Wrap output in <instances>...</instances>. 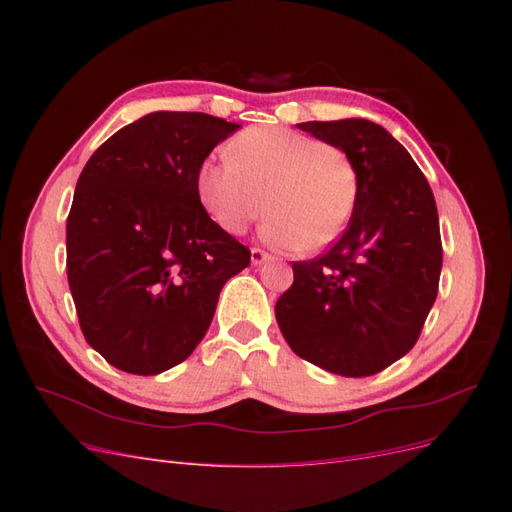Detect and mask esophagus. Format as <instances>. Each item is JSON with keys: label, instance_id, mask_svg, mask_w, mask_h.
Returning <instances> with one entry per match:
<instances>
[{"label": "esophagus", "instance_id": "obj_1", "mask_svg": "<svg viewBox=\"0 0 512 512\" xmlns=\"http://www.w3.org/2000/svg\"><path fill=\"white\" fill-rule=\"evenodd\" d=\"M250 258H252V265H265L267 260H271V254H267L265 250H258V247H252Z\"/></svg>", "mask_w": 512, "mask_h": 512}]
</instances>
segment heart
<instances>
[{"mask_svg": "<svg viewBox=\"0 0 512 512\" xmlns=\"http://www.w3.org/2000/svg\"><path fill=\"white\" fill-rule=\"evenodd\" d=\"M230 160H205L196 194L213 222L243 235L271 209L260 235L280 250H322L346 230L359 179L342 149L288 128H247L228 145Z\"/></svg>", "mask_w": 512, "mask_h": 512, "instance_id": "1", "label": "heart"}]
</instances>
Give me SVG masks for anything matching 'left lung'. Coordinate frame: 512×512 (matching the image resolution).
<instances>
[{
  "label": "left lung",
  "mask_w": 512,
  "mask_h": 512,
  "mask_svg": "<svg viewBox=\"0 0 512 512\" xmlns=\"http://www.w3.org/2000/svg\"><path fill=\"white\" fill-rule=\"evenodd\" d=\"M299 130L346 153L359 196L329 252L292 262L275 318L301 359L337 376H374L412 350L438 297L436 200L406 147L378 123L305 121Z\"/></svg>",
  "instance_id": "left-lung-1"
}]
</instances>
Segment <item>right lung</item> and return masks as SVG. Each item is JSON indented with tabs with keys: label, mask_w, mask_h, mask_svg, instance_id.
Returning <instances> with one entry per match:
<instances>
[{
	"label": "right lung",
	"mask_w": 512,
	"mask_h": 512,
	"mask_svg": "<svg viewBox=\"0 0 512 512\" xmlns=\"http://www.w3.org/2000/svg\"><path fill=\"white\" fill-rule=\"evenodd\" d=\"M239 128L205 113H149L100 145L76 181L68 284L87 344L113 367L153 376L188 359L222 286L250 265L196 194L198 166Z\"/></svg>",
	"instance_id": "add662e5"
}]
</instances>
